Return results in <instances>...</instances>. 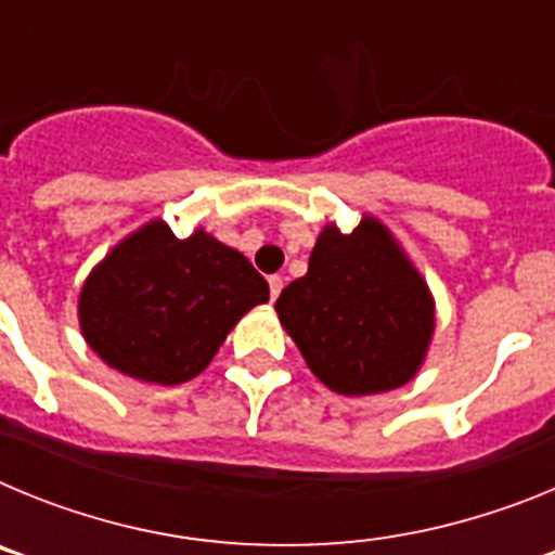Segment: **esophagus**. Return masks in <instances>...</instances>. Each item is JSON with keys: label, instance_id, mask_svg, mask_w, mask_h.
Listing matches in <instances>:
<instances>
[{"label": "esophagus", "instance_id": "34e87169", "mask_svg": "<svg viewBox=\"0 0 555 555\" xmlns=\"http://www.w3.org/2000/svg\"><path fill=\"white\" fill-rule=\"evenodd\" d=\"M281 292H283V278L281 274H272V278H269V297H272V302L281 297Z\"/></svg>", "mask_w": 555, "mask_h": 555}]
</instances>
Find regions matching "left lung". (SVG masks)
<instances>
[{
	"label": "left lung",
	"instance_id": "obj_1",
	"mask_svg": "<svg viewBox=\"0 0 555 555\" xmlns=\"http://www.w3.org/2000/svg\"><path fill=\"white\" fill-rule=\"evenodd\" d=\"M274 311L308 370L336 395L364 397L414 380L436 331V302L391 230L364 214L341 233L327 222L308 272Z\"/></svg>",
	"mask_w": 555,
	"mask_h": 555
}]
</instances>
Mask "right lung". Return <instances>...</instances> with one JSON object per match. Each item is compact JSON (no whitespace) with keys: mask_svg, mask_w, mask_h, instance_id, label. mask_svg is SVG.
<instances>
[{"mask_svg":"<svg viewBox=\"0 0 555 555\" xmlns=\"http://www.w3.org/2000/svg\"><path fill=\"white\" fill-rule=\"evenodd\" d=\"M267 300L269 283L238 249L203 228L178 238L152 219L91 269L77 320L111 370L178 386L197 377L235 322Z\"/></svg>","mask_w":555,"mask_h":555,"instance_id":"right-lung-1","label":"right lung"}]
</instances>
